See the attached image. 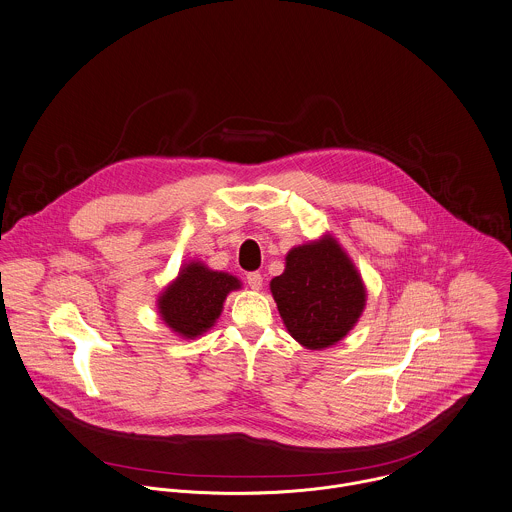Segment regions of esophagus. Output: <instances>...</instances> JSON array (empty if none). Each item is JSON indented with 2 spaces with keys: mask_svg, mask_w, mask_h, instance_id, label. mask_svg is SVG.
Listing matches in <instances>:
<instances>
[{
  "mask_svg": "<svg viewBox=\"0 0 512 512\" xmlns=\"http://www.w3.org/2000/svg\"><path fill=\"white\" fill-rule=\"evenodd\" d=\"M246 282H248V286H250L252 290H260V288H262V276H260L258 272L246 274Z\"/></svg>",
  "mask_w": 512,
  "mask_h": 512,
  "instance_id": "1",
  "label": "esophagus"
}]
</instances>
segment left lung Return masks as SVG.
Segmentation results:
<instances>
[{"instance_id":"left-lung-1","label":"left lung","mask_w":512,"mask_h":512,"mask_svg":"<svg viewBox=\"0 0 512 512\" xmlns=\"http://www.w3.org/2000/svg\"><path fill=\"white\" fill-rule=\"evenodd\" d=\"M270 290L290 336L308 349L345 338L365 308L361 276L332 236L292 248Z\"/></svg>"}]
</instances>
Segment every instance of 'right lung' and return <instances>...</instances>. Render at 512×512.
Instances as JSON below:
<instances>
[{"instance_id":"add662e5","label":"right lung","mask_w":512,"mask_h":512,"mask_svg":"<svg viewBox=\"0 0 512 512\" xmlns=\"http://www.w3.org/2000/svg\"><path fill=\"white\" fill-rule=\"evenodd\" d=\"M238 288V278L214 272L200 262H188L161 294L159 314L172 332L194 340L214 326L226 296Z\"/></svg>"}]
</instances>
